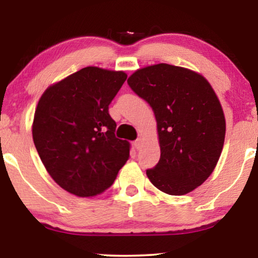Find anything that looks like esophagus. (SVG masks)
Instances as JSON below:
<instances>
[{"label": "esophagus", "mask_w": 258, "mask_h": 258, "mask_svg": "<svg viewBox=\"0 0 258 258\" xmlns=\"http://www.w3.org/2000/svg\"><path fill=\"white\" fill-rule=\"evenodd\" d=\"M133 146H134V147H135V149H137V150H139V149H140V148H141V146H142V140H141V139H139V140H136V141H135V142H134V143H133Z\"/></svg>", "instance_id": "34e87169"}]
</instances>
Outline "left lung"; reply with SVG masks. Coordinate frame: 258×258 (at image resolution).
Masks as SVG:
<instances>
[{
  "label": "left lung",
  "mask_w": 258,
  "mask_h": 258,
  "mask_svg": "<svg viewBox=\"0 0 258 258\" xmlns=\"http://www.w3.org/2000/svg\"><path fill=\"white\" fill-rule=\"evenodd\" d=\"M128 84L157 122L161 158L148 178L168 195L195 190L214 171L224 144V112L213 87L201 74L167 63L136 70Z\"/></svg>",
  "instance_id": "obj_1"
}]
</instances>
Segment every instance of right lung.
Listing matches in <instances>:
<instances>
[{"instance_id":"1","label":"right lung","mask_w":258,"mask_h":258,"mask_svg":"<svg viewBox=\"0 0 258 258\" xmlns=\"http://www.w3.org/2000/svg\"><path fill=\"white\" fill-rule=\"evenodd\" d=\"M124 72L87 67L51 84L38 101L33 140L51 178L73 195L93 197L114 183L130 143L115 136L108 109Z\"/></svg>"}]
</instances>
